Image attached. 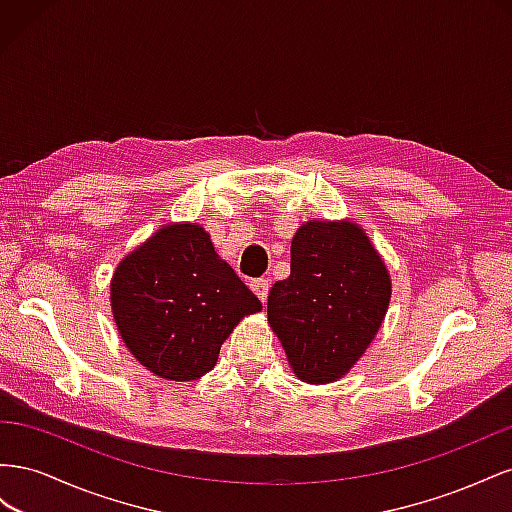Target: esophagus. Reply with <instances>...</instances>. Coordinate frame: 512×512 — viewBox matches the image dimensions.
I'll list each match as a JSON object with an SVG mask.
<instances>
[{
	"instance_id": "obj_1",
	"label": "esophagus",
	"mask_w": 512,
	"mask_h": 512,
	"mask_svg": "<svg viewBox=\"0 0 512 512\" xmlns=\"http://www.w3.org/2000/svg\"><path fill=\"white\" fill-rule=\"evenodd\" d=\"M251 289L255 291V296H257L261 302H266V300H268V289H270V283H268L266 279H257V281H253V283H251Z\"/></svg>"
}]
</instances>
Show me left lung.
Masks as SVG:
<instances>
[{
    "label": "left lung",
    "instance_id": "8db88e82",
    "mask_svg": "<svg viewBox=\"0 0 512 512\" xmlns=\"http://www.w3.org/2000/svg\"><path fill=\"white\" fill-rule=\"evenodd\" d=\"M392 296L388 266L352 218L309 221L291 240V274L268 296V324L291 371L332 384L352 371L382 328Z\"/></svg>",
    "mask_w": 512,
    "mask_h": 512
}]
</instances>
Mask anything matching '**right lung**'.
I'll use <instances>...</instances> for the list:
<instances>
[{
  "instance_id": "add662e5",
  "label": "right lung",
  "mask_w": 512,
  "mask_h": 512,
  "mask_svg": "<svg viewBox=\"0 0 512 512\" xmlns=\"http://www.w3.org/2000/svg\"><path fill=\"white\" fill-rule=\"evenodd\" d=\"M261 302L197 223H167L111 276V313L128 352L150 373L191 382L216 367L221 345Z\"/></svg>"
}]
</instances>
